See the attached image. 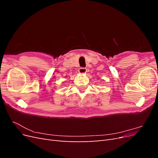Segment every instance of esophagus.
Segmentation results:
<instances>
[{"instance_id":"obj_1","label":"esophagus","mask_w":158,"mask_h":158,"mask_svg":"<svg viewBox=\"0 0 158 158\" xmlns=\"http://www.w3.org/2000/svg\"><path fill=\"white\" fill-rule=\"evenodd\" d=\"M78 72H79V73H80V74H84V73H86V72H87V69H85V68L82 67V68H80V69H79Z\"/></svg>"}]
</instances>
